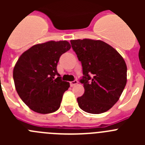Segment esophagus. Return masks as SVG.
I'll list each match as a JSON object with an SVG mask.
<instances>
[{
	"instance_id": "1",
	"label": "esophagus",
	"mask_w": 145,
	"mask_h": 145,
	"mask_svg": "<svg viewBox=\"0 0 145 145\" xmlns=\"http://www.w3.org/2000/svg\"><path fill=\"white\" fill-rule=\"evenodd\" d=\"M78 81L77 80H73V81H71V82H70V86H71V87L74 86H75L76 84H78Z\"/></svg>"
}]
</instances>
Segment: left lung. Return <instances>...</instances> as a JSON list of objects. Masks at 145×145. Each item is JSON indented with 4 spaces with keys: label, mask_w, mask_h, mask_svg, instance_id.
I'll return each instance as SVG.
<instances>
[{
    "label": "left lung",
    "mask_w": 145,
    "mask_h": 145,
    "mask_svg": "<svg viewBox=\"0 0 145 145\" xmlns=\"http://www.w3.org/2000/svg\"><path fill=\"white\" fill-rule=\"evenodd\" d=\"M72 48L83 67L80 80L84 95L77 98L85 112L100 114L118 101L127 81V67L123 58L111 46L102 40H72Z\"/></svg>",
    "instance_id": "8db88e82"
}]
</instances>
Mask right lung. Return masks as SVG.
Wrapping results in <instances>:
<instances>
[{"label":"right lung","mask_w":145,"mask_h":145,"mask_svg":"<svg viewBox=\"0 0 145 145\" xmlns=\"http://www.w3.org/2000/svg\"><path fill=\"white\" fill-rule=\"evenodd\" d=\"M66 40L35 45L20 56L13 71L18 94L35 112L48 114L60 107L63 93L70 87L57 70L61 54L70 49Z\"/></svg>","instance_id":"obj_1"}]
</instances>
